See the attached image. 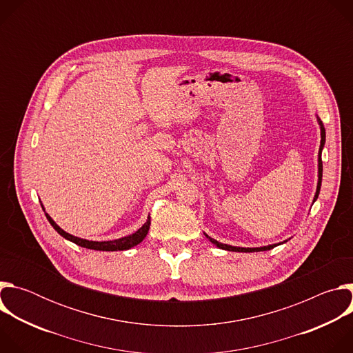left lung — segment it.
Returning <instances> with one entry per match:
<instances>
[{
    "label": "left lung",
    "mask_w": 353,
    "mask_h": 353,
    "mask_svg": "<svg viewBox=\"0 0 353 353\" xmlns=\"http://www.w3.org/2000/svg\"><path fill=\"white\" fill-rule=\"evenodd\" d=\"M319 120V124H320V130H321V145H320V150H319V183H317V191H316V195H314V201L319 198V194H320V188H321V179H323V162H321V152H323V148H324V143H325V128L323 125V121L317 117ZM211 243H214L216 247L222 248V250H228V251H239V253H253V251H267V250H271L279 244H271V245H264V247H257V248H244V247H234V245H229V244H223V243H219L216 241L215 239L210 237L208 234H205Z\"/></svg>",
    "instance_id": "obj_1"
}]
</instances>
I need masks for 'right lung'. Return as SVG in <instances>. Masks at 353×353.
<instances>
[{
	"mask_svg": "<svg viewBox=\"0 0 353 353\" xmlns=\"http://www.w3.org/2000/svg\"><path fill=\"white\" fill-rule=\"evenodd\" d=\"M48 222L52 223V226L63 236L65 237L67 240L81 245V247H85V248H90V250H99V251H117V250H128L137 244H139L145 236L148 234V230H149V226H150V216H148V221L142 225V228H139L135 233L130 234V236H125V237H121V239H117V240H110V241H92V240H85V239H79V237H75L67 232H64L52 218H50L47 214H46Z\"/></svg>",
	"mask_w": 353,
	"mask_h": 353,
	"instance_id": "obj_1",
	"label": "right lung"
}]
</instances>
